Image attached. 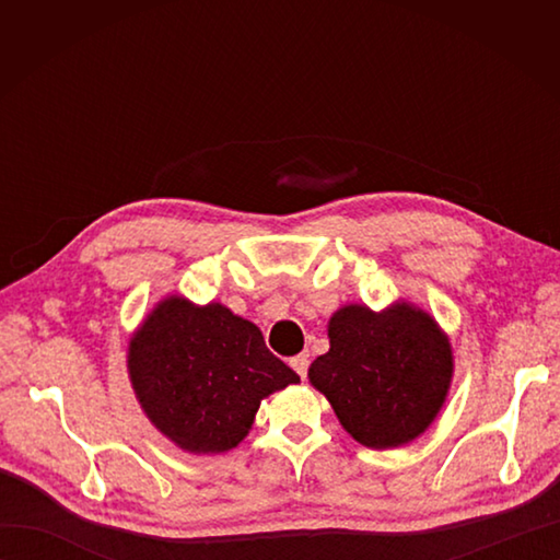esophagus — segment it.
<instances>
[{"mask_svg": "<svg viewBox=\"0 0 560 560\" xmlns=\"http://www.w3.org/2000/svg\"><path fill=\"white\" fill-rule=\"evenodd\" d=\"M307 365H311V361H307L305 353H299V355H293V359H291V368H293V371L299 373L301 377L307 375Z\"/></svg>", "mask_w": 560, "mask_h": 560, "instance_id": "1", "label": "esophagus"}]
</instances>
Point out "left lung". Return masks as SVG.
<instances>
[{
	"label": "left lung",
	"mask_w": 560,
	"mask_h": 560,
	"mask_svg": "<svg viewBox=\"0 0 560 560\" xmlns=\"http://www.w3.org/2000/svg\"><path fill=\"white\" fill-rule=\"evenodd\" d=\"M329 351L307 377L353 440L373 450L407 445L435 421L452 383L450 339L411 303L375 313L343 305L329 317Z\"/></svg>",
	"instance_id": "left-lung-1"
}]
</instances>
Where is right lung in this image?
I'll return each instance as SVG.
<instances>
[{
  "label": "right lung",
  "mask_w": 560,
  "mask_h": 560,
  "mask_svg": "<svg viewBox=\"0 0 560 560\" xmlns=\"http://www.w3.org/2000/svg\"><path fill=\"white\" fill-rule=\"evenodd\" d=\"M127 371L149 421L195 455L237 447L261 399L301 380L249 319L183 295L147 315L129 339Z\"/></svg>",
  "instance_id": "1"
}]
</instances>
